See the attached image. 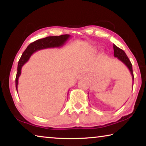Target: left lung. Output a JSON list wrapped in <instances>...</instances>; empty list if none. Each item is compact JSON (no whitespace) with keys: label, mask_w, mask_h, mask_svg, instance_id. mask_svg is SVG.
Wrapping results in <instances>:
<instances>
[{"label":"left lung","mask_w":146,"mask_h":146,"mask_svg":"<svg viewBox=\"0 0 146 146\" xmlns=\"http://www.w3.org/2000/svg\"><path fill=\"white\" fill-rule=\"evenodd\" d=\"M113 49H114V56L115 57H117L118 60L122 62L125 64L126 66V67L129 69L131 74L132 75V78H133V80H134V76H133V68H132V64L131 63L129 58L127 57L126 54L123 51L122 49H120L119 48L113 44Z\"/></svg>","instance_id":"1"}]
</instances>
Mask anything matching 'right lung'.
<instances>
[{
	"instance_id": "right-lung-1",
	"label": "right lung",
	"mask_w": 146,
	"mask_h": 146,
	"mask_svg": "<svg viewBox=\"0 0 146 146\" xmlns=\"http://www.w3.org/2000/svg\"><path fill=\"white\" fill-rule=\"evenodd\" d=\"M70 37V35H62L60 36H48V37L39 39V40L35 41L27 47L26 50L24 51L23 55H22L18 63V68H17V73L15 79L17 91H18L17 88H18L19 78V76L21 75L22 67L24 66V64H26L29 60L31 56L34 53L40 50V49L59 48V47L62 46L67 42Z\"/></svg>"
}]
</instances>
